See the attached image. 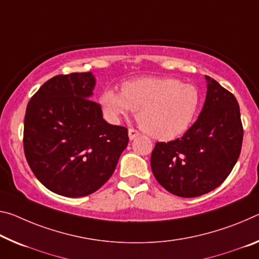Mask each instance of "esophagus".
Segmentation results:
<instances>
[{"mask_svg":"<svg viewBox=\"0 0 259 259\" xmlns=\"http://www.w3.org/2000/svg\"><path fill=\"white\" fill-rule=\"evenodd\" d=\"M128 135H129L130 141H133V139H135V138L139 136V133H138L137 130H135V129H129Z\"/></svg>","mask_w":259,"mask_h":259,"instance_id":"34e87169","label":"esophagus"}]
</instances>
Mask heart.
I'll use <instances>...</instances> for the list:
<instances>
[{"mask_svg":"<svg viewBox=\"0 0 259 259\" xmlns=\"http://www.w3.org/2000/svg\"><path fill=\"white\" fill-rule=\"evenodd\" d=\"M99 102L108 121L116 123L138 110V121L150 136L169 141L194 122L202 94L195 85L178 78L142 77L123 83L121 92L105 89Z\"/></svg>","mask_w":259,"mask_h":259,"instance_id":"1","label":"heart"}]
</instances>
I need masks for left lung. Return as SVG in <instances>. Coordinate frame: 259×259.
<instances>
[{
    "label": "left lung",
    "instance_id": "8db88e82",
    "mask_svg": "<svg viewBox=\"0 0 259 259\" xmlns=\"http://www.w3.org/2000/svg\"><path fill=\"white\" fill-rule=\"evenodd\" d=\"M205 78L206 99L197 121L181 138L158 142L151 155L157 181L184 198L218 188L235 166L243 139L236 98L211 77Z\"/></svg>",
    "mask_w": 259,
    "mask_h": 259
}]
</instances>
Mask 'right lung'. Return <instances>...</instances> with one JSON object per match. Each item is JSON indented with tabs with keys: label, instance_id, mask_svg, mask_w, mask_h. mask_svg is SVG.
I'll list each match as a JSON object with an SVG mask.
<instances>
[{
	"label": "right lung",
	"instance_id": "right-lung-1",
	"mask_svg": "<svg viewBox=\"0 0 259 259\" xmlns=\"http://www.w3.org/2000/svg\"><path fill=\"white\" fill-rule=\"evenodd\" d=\"M92 72L57 75L28 101L24 152L35 178L65 197L93 194L108 181L128 145V130L102 117L91 100Z\"/></svg>",
	"mask_w": 259,
	"mask_h": 259
}]
</instances>
